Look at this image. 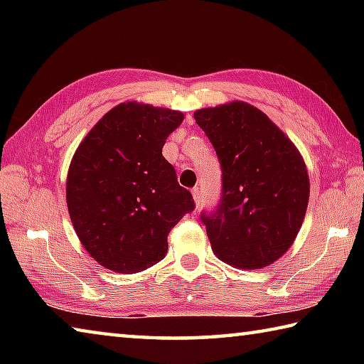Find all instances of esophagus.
<instances>
[{
  "label": "esophagus",
  "instance_id": "1",
  "mask_svg": "<svg viewBox=\"0 0 364 364\" xmlns=\"http://www.w3.org/2000/svg\"><path fill=\"white\" fill-rule=\"evenodd\" d=\"M193 197H194L196 207H199V204H200V191H199V188H194L193 189Z\"/></svg>",
  "mask_w": 364,
  "mask_h": 364
}]
</instances>
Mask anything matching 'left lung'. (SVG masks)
Returning a JSON list of instances; mask_svg holds the SVG:
<instances>
[{
	"instance_id": "obj_1",
	"label": "left lung",
	"mask_w": 364,
	"mask_h": 364,
	"mask_svg": "<svg viewBox=\"0 0 364 364\" xmlns=\"http://www.w3.org/2000/svg\"><path fill=\"white\" fill-rule=\"evenodd\" d=\"M221 164V197L202 213L213 254L241 269H260L291 247L310 197L306 165L260 109L242 101L194 112Z\"/></svg>"
}]
</instances>
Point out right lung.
I'll return each instance as SVG.
<instances>
[{
	"label": "right lung",
	"instance_id": "obj_1",
	"mask_svg": "<svg viewBox=\"0 0 364 364\" xmlns=\"http://www.w3.org/2000/svg\"><path fill=\"white\" fill-rule=\"evenodd\" d=\"M178 110L122 102L91 128L72 157L67 207L86 252L115 273H139L168 250V232L194 210L193 196L162 156Z\"/></svg>",
	"mask_w": 364,
	"mask_h": 364
}]
</instances>
